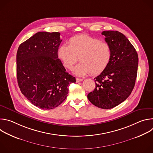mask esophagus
Wrapping results in <instances>:
<instances>
[{
    "label": "esophagus",
    "mask_w": 153,
    "mask_h": 153,
    "mask_svg": "<svg viewBox=\"0 0 153 153\" xmlns=\"http://www.w3.org/2000/svg\"><path fill=\"white\" fill-rule=\"evenodd\" d=\"M83 80L82 79H80V78H76V82L78 83L79 82H82Z\"/></svg>",
    "instance_id": "obj_1"
}]
</instances>
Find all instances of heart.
<instances>
[{
	"label": "heart",
	"mask_w": 153,
	"mask_h": 153,
	"mask_svg": "<svg viewBox=\"0 0 153 153\" xmlns=\"http://www.w3.org/2000/svg\"><path fill=\"white\" fill-rule=\"evenodd\" d=\"M58 55L65 67L71 69L78 60L80 62L73 69L77 76L90 73L97 75L103 71L110 63L112 56L110 45L100 39L86 34L77 35L69 40V45H62Z\"/></svg>",
	"instance_id": "b5f03b06"
}]
</instances>
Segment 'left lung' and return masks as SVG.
<instances>
[{"label": "left lung", "mask_w": 153, "mask_h": 153, "mask_svg": "<svg viewBox=\"0 0 153 153\" xmlns=\"http://www.w3.org/2000/svg\"><path fill=\"white\" fill-rule=\"evenodd\" d=\"M112 50L111 61L106 69L94 78L96 88L87 97L96 106L113 108L131 93L137 77L138 54L133 45L117 31L102 33Z\"/></svg>", "instance_id": "left-lung-1"}]
</instances>
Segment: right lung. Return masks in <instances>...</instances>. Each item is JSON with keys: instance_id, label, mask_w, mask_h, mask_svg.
Here are the masks:
<instances>
[{"instance_id": "obj_1", "label": "right lung", "mask_w": 153, "mask_h": 153, "mask_svg": "<svg viewBox=\"0 0 153 153\" xmlns=\"http://www.w3.org/2000/svg\"><path fill=\"white\" fill-rule=\"evenodd\" d=\"M60 33L38 32L21 43L16 56L20 90L36 106L51 110L68 96V86L76 82L59 59Z\"/></svg>"}]
</instances>
